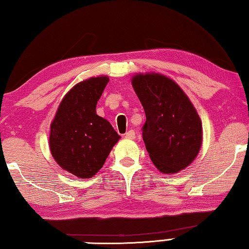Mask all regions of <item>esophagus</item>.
Listing matches in <instances>:
<instances>
[{
    "label": "esophagus",
    "instance_id": "obj_1",
    "mask_svg": "<svg viewBox=\"0 0 249 249\" xmlns=\"http://www.w3.org/2000/svg\"><path fill=\"white\" fill-rule=\"evenodd\" d=\"M124 136L126 138H128V139H134L135 137H136V134H135V130L130 129V130H128V132L124 135Z\"/></svg>",
    "mask_w": 249,
    "mask_h": 249
}]
</instances>
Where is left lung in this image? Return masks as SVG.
Wrapping results in <instances>:
<instances>
[{
	"mask_svg": "<svg viewBox=\"0 0 249 249\" xmlns=\"http://www.w3.org/2000/svg\"><path fill=\"white\" fill-rule=\"evenodd\" d=\"M133 87L146 113L142 139L149 157L162 173H176L200 150L199 115L173 80L160 74L137 75Z\"/></svg>",
	"mask_w": 249,
	"mask_h": 249,
	"instance_id": "left-lung-1",
	"label": "left lung"
}]
</instances>
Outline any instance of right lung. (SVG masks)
<instances>
[{
  "mask_svg": "<svg viewBox=\"0 0 249 249\" xmlns=\"http://www.w3.org/2000/svg\"><path fill=\"white\" fill-rule=\"evenodd\" d=\"M107 81L109 78L102 76L76 85L62 100L51 124L53 158L61 168L81 178H92L102 168L121 137L96 113Z\"/></svg>",
  "mask_w": 249,
  "mask_h": 249,
  "instance_id": "1",
  "label": "right lung"
}]
</instances>
